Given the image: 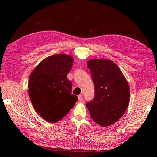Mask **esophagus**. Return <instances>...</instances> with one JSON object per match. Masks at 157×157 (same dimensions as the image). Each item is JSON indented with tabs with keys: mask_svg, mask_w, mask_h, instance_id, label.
<instances>
[{
	"mask_svg": "<svg viewBox=\"0 0 157 157\" xmlns=\"http://www.w3.org/2000/svg\"><path fill=\"white\" fill-rule=\"evenodd\" d=\"M78 101H82V99H83V96H82V95H79V96H78Z\"/></svg>",
	"mask_w": 157,
	"mask_h": 157,
	"instance_id": "obj_1",
	"label": "esophagus"
}]
</instances>
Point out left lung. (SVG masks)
Here are the masks:
<instances>
[{
    "label": "left lung",
    "mask_w": 157,
    "mask_h": 157,
    "mask_svg": "<svg viewBox=\"0 0 157 157\" xmlns=\"http://www.w3.org/2000/svg\"><path fill=\"white\" fill-rule=\"evenodd\" d=\"M95 86L94 99L86 105L93 121L111 126L123 116L130 101V86L118 65L106 59L87 61Z\"/></svg>",
    "instance_id": "1"
}]
</instances>
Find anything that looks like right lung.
<instances>
[{
	"label": "right lung",
	"mask_w": 157,
	"mask_h": 157,
	"mask_svg": "<svg viewBox=\"0 0 157 157\" xmlns=\"http://www.w3.org/2000/svg\"><path fill=\"white\" fill-rule=\"evenodd\" d=\"M73 61L71 55H52L42 60L29 76L28 92L32 105L49 122L61 121L78 100L71 95L72 83L67 77Z\"/></svg>",
	"instance_id": "1"
}]
</instances>
